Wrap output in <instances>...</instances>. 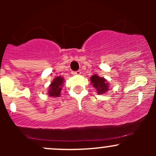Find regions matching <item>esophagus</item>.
Wrapping results in <instances>:
<instances>
[{
    "instance_id": "esophagus-1",
    "label": "esophagus",
    "mask_w": 156,
    "mask_h": 156,
    "mask_svg": "<svg viewBox=\"0 0 156 156\" xmlns=\"http://www.w3.org/2000/svg\"><path fill=\"white\" fill-rule=\"evenodd\" d=\"M72 75H80V74H81V71L78 70V71H75V72H72Z\"/></svg>"
}]
</instances>
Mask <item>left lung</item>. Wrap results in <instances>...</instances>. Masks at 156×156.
<instances>
[{
  "label": "left lung",
  "mask_w": 156,
  "mask_h": 156,
  "mask_svg": "<svg viewBox=\"0 0 156 156\" xmlns=\"http://www.w3.org/2000/svg\"><path fill=\"white\" fill-rule=\"evenodd\" d=\"M90 81L94 87L97 89L99 94H103L108 90V84L106 80L103 78H100L97 75H94L90 77Z\"/></svg>",
  "instance_id": "8db88e82"
}]
</instances>
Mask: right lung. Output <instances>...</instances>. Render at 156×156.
I'll use <instances>...</instances> for the list:
<instances>
[{"instance_id":"add662e5","label":"right lung","mask_w":156,"mask_h":156,"mask_svg":"<svg viewBox=\"0 0 156 156\" xmlns=\"http://www.w3.org/2000/svg\"><path fill=\"white\" fill-rule=\"evenodd\" d=\"M62 84H63V78L62 77H56L54 78L53 82L50 85L48 90V95L50 97H58L60 95L62 90Z\"/></svg>"}]
</instances>
